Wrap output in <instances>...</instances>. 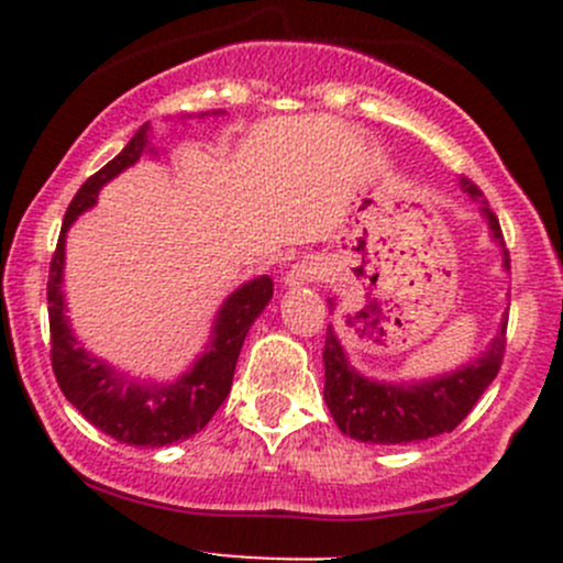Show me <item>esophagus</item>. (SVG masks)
<instances>
[{"instance_id":"1","label":"esophagus","mask_w":563,"mask_h":563,"mask_svg":"<svg viewBox=\"0 0 563 563\" xmlns=\"http://www.w3.org/2000/svg\"><path fill=\"white\" fill-rule=\"evenodd\" d=\"M323 277V266L321 261L313 258V255H308V258H302L299 264H294V269L288 272L286 277V286H308V283H318Z\"/></svg>"}]
</instances>
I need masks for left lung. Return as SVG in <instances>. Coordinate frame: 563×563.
<instances>
[{"instance_id": "1", "label": "left lung", "mask_w": 563, "mask_h": 563, "mask_svg": "<svg viewBox=\"0 0 563 563\" xmlns=\"http://www.w3.org/2000/svg\"><path fill=\"white\" fill-rule=\"evenodd\" d=\"M460 190L479 201L482 218L487 220L493 242L504 250V269H509V253L504 247L501 225L490 212L487 201H482V190L471 179L460 176ZM334 308V299H329ZM507 345V316L501 318L496 338L476 360L465 362L463 367L441 376L424 378V382H376L356 371L349 362L343 343L334 334L332 323L327 329V345H323V400L334 424L345 435L365 444H413V441L433 439V435L455 430L482 391L498 376Z\"/></svg>"}]
</instances>
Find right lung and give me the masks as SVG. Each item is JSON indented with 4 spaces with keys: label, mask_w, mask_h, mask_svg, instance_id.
Returning <instances> with one entry per match:
<instances>
[{
    "label": "right lung",
    "mask_w": 563,
    "mask_h": 563,
    "mask_svg": "<svg viewBox=\"0 0 563 563\" xmlns=\"http://www.w3.org/2000/svg\"><path fill=\"white\" fill-rule=\"evenodd\" d=\"M150 122L141 124L128 146L98 174L84 181L81 190L67 207L48 272L51 367H54L56 384L95 428L117 439L119 444L130 446H166L203 430V424L229 397L242 343H245L255 318L264 313L272 299L269 275L253 277V280L242 283L234 294H229V299L220 305L218 316H214L212 334H209L203 354L192 362L190 371L181 373L172 384L139 382V378L108 365L106 360L89 354L78 343L70 329V318H67L65 291H62L65 236L78 214L95 207L100 187L122 174L124 168L135 166L144 152H155V146H150Z\"/></svg>",
    "instance_id": "right-lung-1"
}]
</instances>
